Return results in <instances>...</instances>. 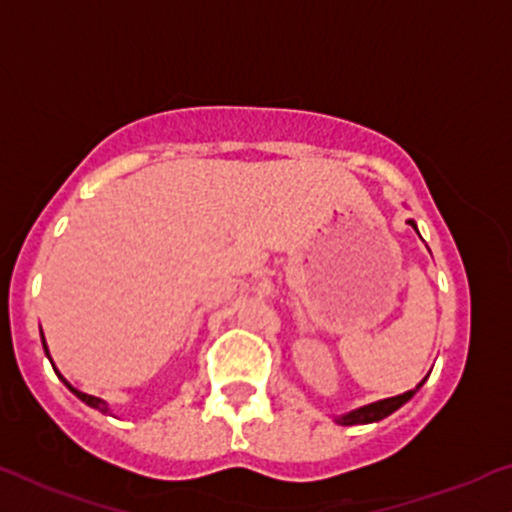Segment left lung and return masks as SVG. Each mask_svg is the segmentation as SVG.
<instances>
[{"instance_id":"8db88e82","label":"left lung","mask_w":512,"mask_h":512,"mask_svg":"<svg viewBox=\"0 0 512 512\" xmlns=\"http://www.w3.org/2000/svg\"><path fill=\"white\" fill-rule=\"evenodd\" d=\"M411 226L415 228L413 221H408ZM418 389H411L406 393H401V396H393V398H384V401H376V403H369V406L364 408H357V411L342 415V418H338L340 425H364V423H376V420L386 418V415H391L393 411H398V408L403 406L406 401H411L413 393Z\"/></svg>"}]
</instances>
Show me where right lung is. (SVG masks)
Instances as JSON below:
<instances>
[{"mask_svg":"<svg viewBox=\"0 0 512 512\" xmlns=\"http://www.w3.org/2000/svg\"><path fill=\"white\" fill-rule=\"evenodd\" d=\"M43 347H46V340H43ZM46 355H48V350H46ZM63 381H65V379H63ZM65 386H67V389H70L72 393H75V396H77V398H80V401H84V403H87V406L97 408V411H101V413H106V411H109V406H106V403H104V401H101V398H97V396H89V393H82V391L72 389V386H70V384H67V381H65Z\"/></svg>","mask_w":512,"mask_h":512,"instance_id":"add662e5","label":"right lung"}]
</instances>
